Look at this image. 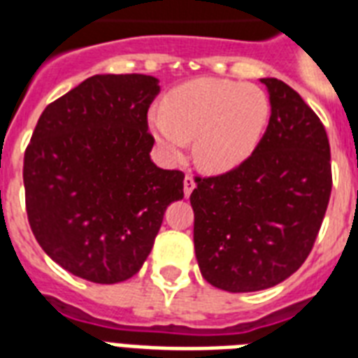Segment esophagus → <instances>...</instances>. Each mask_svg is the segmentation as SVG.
Segmentation results:
<instances>
[{
    "label": "esophagus",
    "instance_id": "esophagus-1",
    "mask_svg": "<svg viewBox=\"0 0 358 358\" xmlns=\"http://www.w3.org/2000/svg\"><path fill=\"white\" fill-rule=\"evenodd\" d=\"M194 187H196V181H194V177L192 176H185V196H190V194H192V190H194Z\"/></svg>",
    "mask_w": 358,
    "mask_h": 358
}]
</instances>
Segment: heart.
<instances>
[{
	"label": "heart",
	"mask_w": 358,
	"mask_h": 358,
	"mask_svg": "<svg viewBox=\"0 0 358 358\" xmlns=\"http://www.w3.org/2000/svg\"><path fill=\"white\" fill-rule=\"evenodd\" d=\"M271 117L262 87L234 80L196 78L168 93L164 108L148 115L151 134L171 160L182 159L194 140L201 170L226 173L256 153Z\"/></svg>",
	"instance_id": "b5f03b06"
}]
</instances>
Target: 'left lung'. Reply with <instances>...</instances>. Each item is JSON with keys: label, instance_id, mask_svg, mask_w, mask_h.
<instances>
[{"label": "left lung", "instance_id": "left-lung-1", "mask_svg": "<svg viewBox=\"0 0 358 358\" xmlns=\"http://www.w3.org/2000/svg\"><path fill=\"white\" fill-rule=\"evenodd\" d=\"M271 119L256 153L190 194L194 250L210 285L267 289L308 257L331 198V148L314 110L282 80L262 78Z\"/></svg>", "mask_w": 358, "mask_h": 358}]
</instances>
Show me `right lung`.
<instances>
[{
	"label": "right lung",
	"mask_w": 358,
	"mask_h": 358,
	"mask_svg": "<svg viewBox=\"0 0 358 358\" xmlns=\"http://www.w3.org/2000/svg\"><path fill=\"white\" fill-rule=\"evenodd\" d=\"M145 74H95L44 108L24 155L27 220L57 265L95 284L134 276L164 210L182 198L179 170L151 160Z\"/></svg>",
	"instance_id": "right-lung-1"
}]
</instances>
